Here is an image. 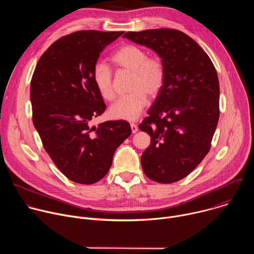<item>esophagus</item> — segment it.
Listing matches in <instances>:
<instances>
[{
    "instance_id": "esophagus-1",
    "label": "esophagus",
    "mask_w": 254,
    "mask_h": 254,
    "mask_svg": "<svg viewBox=\"0 0 254 254\" xmlns=\"http://www.w3.org/2000/svg\"><path fill=\"white\" fill-rule=\"evenodd\" d=\"M130 128H131V132H132V133H135V132L138 130L137 126L134 125V124H130Z\"/></svg>"
}]
</instances>
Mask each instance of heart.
Returning <instances> with one entry per match:
<instances>
[{
  "label": "heart",
  "mask_w": 254,
  "mask_h": 254,
  "mask_svg": "<svg viewBox=\"0 0 254 254\" xmlns=\"http://www.w3.org/2000/svg\"><path fill=\"white\" fill-rule=\"evenodd\" d=\"M119 70L131 72L128 94L120 97L108 114L117 120L134 121L141 114L150 98H156L166 80V69L160 57H148L142 48L127 44L119 48L111 58ZM92 81L99 95L107 101L115 97L113 72L106 64L97 62L92 69Z\"/></svg>",
  "instance_id": "obj_1"
}]
</instances>
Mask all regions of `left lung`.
<instances>
[{
  "mask_svg": "<svg viewBox=\"0 0 254 254\" xmlns=\"http://www.w3.org/2000/svg\"><path fill=\"white\" fill-rule=\"evenodd\" d=\"M123 37L151 48L165 64L164 87L138 126L151 136L140 162L155 182H177L210 150L219 120L218 75L206 52L179 30L127 32Z\"/></svg>",
  "mask_w": 254,
  "mask_h": 254,
  "instance_id": "obj_1",
  "label": "left lung"
}]
</instances>
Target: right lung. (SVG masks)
Wrapping results in <instances>:
<instances>
[{"label": "right lung", "mask_w": 254, "mask_h": 254, "mask_svg": "<svg viewBox=\"0 0 254 254\" xmlns=\"http://www.w3.org/2000/svg\"><path fill=\"white\" fill-rule=\"evenodd\" d=\"M123 34L83 30L66 35L42 54L32 76L34 127L56 167L78 184L101 180L116 150L131 133L125 121L90 126L106 107L92 81L93 66Z\"/></svg>", "instance_id": "obj_1"}]
</instances>
